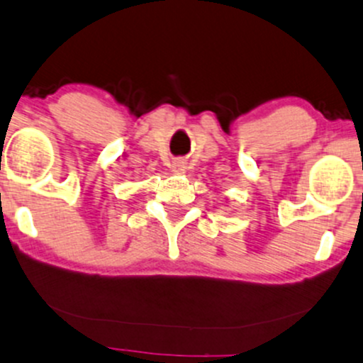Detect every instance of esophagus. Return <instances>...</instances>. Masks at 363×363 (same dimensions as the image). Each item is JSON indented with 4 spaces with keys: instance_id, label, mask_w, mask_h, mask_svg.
<instances>
[{
    "instance_id": "34e87169",
    "label": "esophagus",
    "mask_w": 363,
    "mask_h": 363,
    "mask_svg": "<svg viewBox=\"0 0 363 363\" xmlns=\"http://www.w3.org/2000/svg\"><path fill=\"white\" fill-rule=\"evenodd\" d=\"M173 171H174V173H178V174L185 173V171H186V162L185 161H174L173 162Z\"/></svg>"
}]
</instances>
